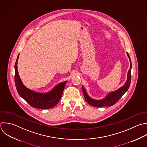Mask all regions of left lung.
Here are the masks:
<instances>
[{
  "label": "left lung",
  "mask_w": 147,
  "mask_h": 147,
  "mask_svg": "<svg viewBox=\"0 0 147 147\" xmlns=\"http://www.w3.org/2000/svg\"><path fill=\"white\" fill-rule=\"evenodd\" d=\"M127 56L129 58L130 61L131 63V60H130V56H129L128 53H127ZM131 68V63L130 64V69L127 73V81L125 83V84L122 87H121L120 88L116 90L115 91L110 93L103 100H95L91 99L87 95L84 88L82 86V90H83V92L86 100L88 102V104H90V105H91L92 106L96 107L111 106L114 105V104H115L118 101V100L122 96V95L127 91V90H128V88L130 86V82H131V73H130Z\"/></svg>",
  "instance_id": "1"
}]
</instances>
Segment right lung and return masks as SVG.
<instances>
[{
    "instance_id": "obj_1",
    "label": "right lung",
    "mask_w": 147,
    "mask_h": 147,
    "mask_svg": "<svg viewBox=\"0 0 147 147\" xmlns=\"http://www.w3.org/2000/svg\"><path fill=\"white\" fill-rule=\"evenodd\" d=\"M18 57L19 55L15 65V84L19 95L33 107L48 109L55 106L61 99L67 82L58 84L52 91L47 94H40L27 88L22 84L18 75L17 65Z\"/></svg>"
}]
</instances>
